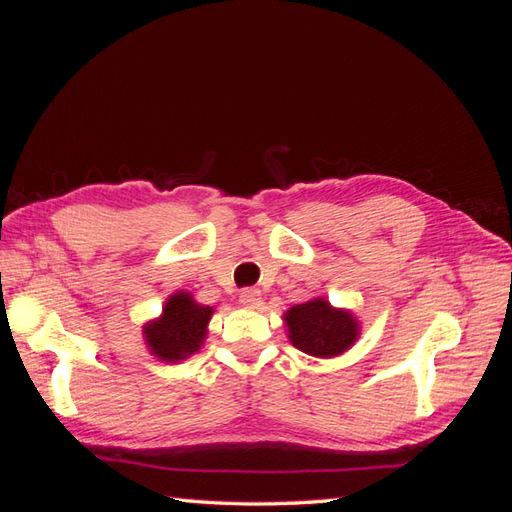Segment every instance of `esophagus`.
Segmentation results:
<instances>
[{"instance_id":"esophagus-1","label":"esophagus","mask_w":512,"mask_h":512,"mask_svg":"<svg viewBox=\"0 0 512 512\" xmlns=\"http://www.w3.org/2000/svg\"><path fill=\"white\" fill-rule=\"evenodd\" d=\"M239 301H242L246 308H257L259 301H262V292L257 288H244L239 290Z\"/></svg>"}]
</instances>
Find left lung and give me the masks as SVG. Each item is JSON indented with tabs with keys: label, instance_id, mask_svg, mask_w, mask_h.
Returning <instances> with one entry per match:
<instances>
[{
	"label": "left lung",
	"instance_id": "8db88e82",
	"mask_svg": "<svg viewBox=\"0 0 512 512\" xmlns=\"http://www.w3.org/2000/svg\"><path fill=\"white\" fill-rule=\"evenodd\" d=\"M290 341L310 356L330 358L356 341V321L350 312L334 310L325 299H314L286 312Z\"/></svg>",
	"mask_w": 512,
	"mask_h": 512
}]
</instances>
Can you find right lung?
<instances>
[{
    "instance_id": "obj_1",
    "label": "right lung",
    "mask_w": 512,
    "mask_h": 512,
    "mask_svg": "<svg viewBox=\"0 0 512 512\" xmlns=\"http://www.w3.org/2000/svg\"><path fill=\"white\" fill-rule=\"evenodd\" d=\"M211 314L213 308L195 303L187 292H178L167 301L162 317L145 328L149 350L171 363L198 352Z\"/></svg>"
}]
</instances>
